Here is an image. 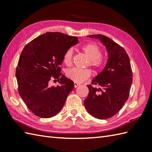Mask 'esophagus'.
<instances>
[{"label": "esophagus", "mask_w": 152, "mask_h": 152, "mask_svg": "<svg viewBox=\"0 0 152 152\" xmlns=\"http://www.w3.org/2000/svg\"><path fill=\"white\" fill-rule=\"evenodd\" d=\"M74 88H77V87L79 86L80 84L77 82H74Z\"/></svg>", "instance_id": "34e87169"}]
</instances>
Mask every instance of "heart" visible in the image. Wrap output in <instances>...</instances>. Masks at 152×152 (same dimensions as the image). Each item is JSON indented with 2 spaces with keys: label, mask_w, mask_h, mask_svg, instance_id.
Returning <instances> with one entry per match:
<instances>
[{
  "label": "heart",
  "mask_w": 152,
  "mask_h": 152,
  "mask_svg": "<svg viewBox=\"0 0 152 152\" xmlns=\"http://www.w3.org/2000/svg\"><path fill=\"white\" fill-rule=\"evenodd\" d=\"M82 50L89 58V65L95 70H99L104 65V61L102 55V50L97 44L95 43L87 44L82 47ZM73 50L72 48L68 49L63 55V62L67 66L72 63ZM91 74V70L88 69H78L72 68L66 71L68 78L74 82L80 83L88 79Z\"/></svg>",
  "instance_id": "heart-1"
}]
</instances>
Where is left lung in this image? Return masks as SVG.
I'll return each instance as SVG.
<instances>
[{
  "label": "left lung",
  "instance_id": "1",
  "mask_svg": "<svg viewBox=\"0 0 152 152\" xmlns=\"http://www.w3.org/2000/svg\"><path fill=\"white\" fill-rule=\"evenodd\" d=\"M104 45L108 58L102 72L88 85L89 94L84 101L85 108L97 119L112 117L120 110L129 96L133 82L130 59L124 48L102 34H93ZM93 85L99 86L95 88Z\"/></svg>",
  "mask_w": 152,
  "mask_h": 152
}]
</instances>
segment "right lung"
I'll list each match as a JSON object with an SVG mask.
<instances>
[{
  "label": "right lung",
  "mask_w": 152,
  "mask_h": 152,
  "mask_svg": "<svg viewBox=\"0 0 152 152\" xmlns=\"http://www.w3.org/2000/svg\"><path fill=\"white\" fill-rule=\"evenodd\" d=\"M78 42V38L58 32L46 33L28 43L21 51L16 68L18 91L34 115L50 118L59 113L74 82L61 73L63 55ZM60 84L51 86V79Z\"/></svg>",
  "instance_id": "right-lung-1"
}]
</instances>
